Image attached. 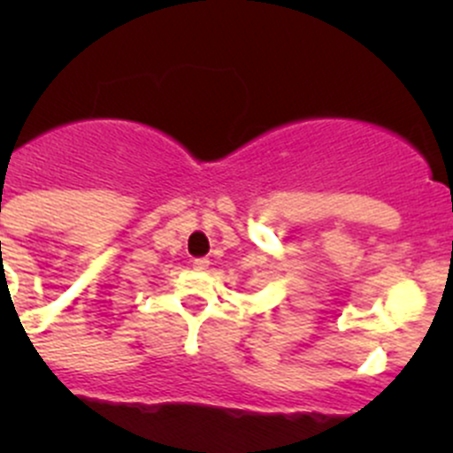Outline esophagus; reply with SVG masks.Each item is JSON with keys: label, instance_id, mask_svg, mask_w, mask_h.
I'll return each instance as SVG.
<instances>
[{"label": "esophagus", "instance_id": "esophagus-1", "mask_svg": "<svg viewBox=\"0 0 453 453\" xmlns=\"http://www.w3.org/2000/svg\"><path fill=\"white\" fill-rule=\"evenodd\" d=\"M193 267L197 269V272H205V269L210 267V260L208 258H195Z\"/></svg>", "mask_w": 453, "mask_h": 453}]
</instances>
